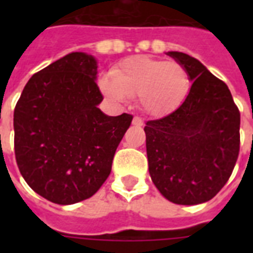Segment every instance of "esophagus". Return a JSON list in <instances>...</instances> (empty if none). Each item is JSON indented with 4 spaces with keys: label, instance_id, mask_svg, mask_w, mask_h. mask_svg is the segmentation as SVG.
Listing matches in <instances>:
<instances>
[{
    "label": "esophagus",
    "instance_id": "esophagus-1",
    "mask_svg": "<svg viewBox=\"0 0 253 253\" xmlns=\"http://www.w3.org/2000/svg\"><path fill=\"white\" fill-rule=\"evenodd\" d=\"M143 123H144V121L140 117H134V119H132V125L134 126H143Z\"/></svg>",
    "mask_w": 253,
    "mask_h": 253
}]
</instances>
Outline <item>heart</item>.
<instances>
[{"instance_id":"1","label":"heart","mask_w":253,"mask_h":253,"mask_svg":"<svg viewBox=\"0 0 253 253\" xmlns=\"http://www.w3.org/2000/svg\"><path fill=\"white\" fill-rule=\"evenodd\" d=\"M107 98L125 102L138 95L139 105L148 115L164 117L174 111L188 95L192 79L177 61H164L138 55L119 63L98 81Z\"/></svg>"}]
</instances>
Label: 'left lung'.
I'll return each mask as SVG.
<instances>
[{
	"instance_id": "8db88e82",
	"label": "left lung",
	"mask_w": 253,
	"mask_h": 253,
	"mask_svg": "<svg viewBox=\"0 0 253 253\" xmlns=\"http://www.w3.org/2000/svg\"><path fill=\"white\" fill-rule=\"evenodd\" d=\"M188 69L193 84L177 110L146 123L148 170L167 200L210 201L223 188L239 155L240 113L227 85L200 60L167 52Z\"/></svg>"
}]
</instances>
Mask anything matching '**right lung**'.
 Wrapping results in <instances>:
<instances>
[{"mask_svg":"<svg viewBox=\"0 0 253 253\" xmlns=\"http://www.w3.org/2000/svg\"><path fill=\"white\" fill-rule=\"evenodd\" d=\"M97 67L85 52L65 55L30 79L14 110L19 172L53 204H77L102 186L132 121L99 110Z\"/></svg>","mask_w":253,"mask_h":253,"instance_id":"obj_1","label":"right lung"}]
</instances>
